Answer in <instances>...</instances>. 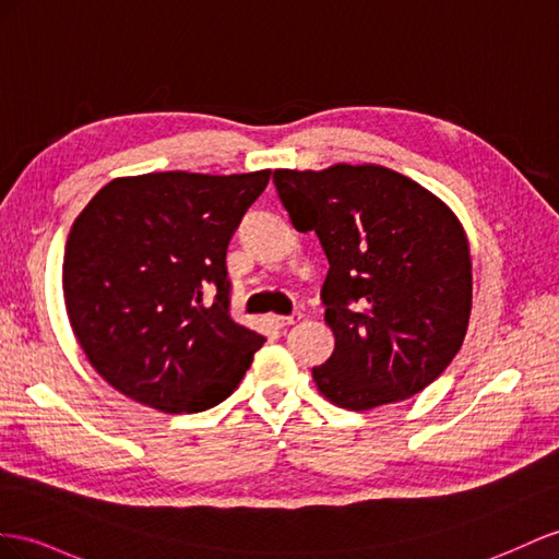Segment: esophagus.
Returning a JSON list of instances; mask_svg holds the SVG:
<instances>
[{
    "instance_id": "1",
    "label": "esophagus",
    "mask_w": 559,
    "mask_h": 559,
    "mask_svg": "<svg viewBox=\"0 0 559 559\" xmlns=\"http://www.w3.org/2000/svg\"><path fill=\"white\" fill-rule=\"evenodd\" d=\"M271 321L276 323V328H290V325H295V323L302 321V313L295 311V313H290V317H274Z\"/></svg>"
}]
</instances>
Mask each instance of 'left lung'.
I'll return each instance as SVG.
<instances>
[{"label": "left lung", "instance_id": "left-lung-1", "mask_svg": "<svg viewBox=\"0 0 559 559\" xmlns=\"http://www.w3.org/2000/svg\"><path fill=\"white\" fill-rule=\"evenodd\" d=\"M297 231L328 257L321 288L335 349L311 368L340 408L368 411L423 392L461 349L472 262L461 222L420 183L380 165L276 169Z\"/></svg>", "mask_w": 559, "mask_h": 559}]
</instances>
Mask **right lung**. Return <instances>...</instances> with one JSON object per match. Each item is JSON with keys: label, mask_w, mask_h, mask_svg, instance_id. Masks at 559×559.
<instances>
[{"label": "right lung", "mask_w": 559, "mask_h": 559, "mask_svg": "<svg viewBox=\"0 0 559 559\" xmlns=\"http://www.w3.org/2000/svg\"><path fill=\"white\" fill-rule=\"evenodd\" d=\"M271 171L112 179L80 212L63 257L66 311L110 388L163 413L231 394L264 337L228 317L226 248Z\"/></svg>", "instance_id": "add662e5"}]
</instances>
